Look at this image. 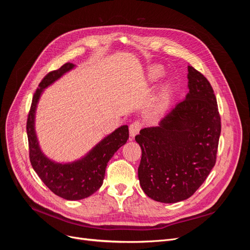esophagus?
I'll return each instance as SVG.
<instances>
[{
	"label": "esophagus",
	"mask_w": 250,
	"mask_h": 250,
	"mask_svg": "<svg viewBox=\"0 0 250 250\" xmlns=\"http://www.w3.org/2000/svg\"><path fill=\"white\" fill-rule=\"evenodd\" d=\"M141 128H142L141 123H139V122L132 123V124L129 126V135H130V138H134L135 135H137V134L140 132Z\"/></svg>",
	"instance_id": "34e87169"
}]
</instances>
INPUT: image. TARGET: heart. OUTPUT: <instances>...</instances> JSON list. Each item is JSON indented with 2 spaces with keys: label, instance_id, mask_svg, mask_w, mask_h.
Masks as SVG:
<instances>
[{
  "label": "heart",
  "instance_id": "1",
  "mask_svg": "<svg viewBox=\"0 0 250 250\" xmlns=\"http://www.w3.org/2000/svg\"><path fill=\"white\" fill-rule=\"evenodd\" d=\"M164 75V71L162 67L160 66H151L148 69L147 73H146V80L149 83H154L156 82L158 79H160ZM173 95V84L172 82L167 80L165 81L163 84L161 85L160 89L156 94V98H155V104L157 108H165L166 106H168L171 98Z\"/></svg>",
  "mask_w": 250,
  "mask_h": 250
}]
</instances>
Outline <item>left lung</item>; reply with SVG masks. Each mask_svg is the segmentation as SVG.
<instances>
[{"label": "left lung", "mask_w": 250, "mask_h": 250, "mask_svg": "<svg viewBox=\"0 0 250 250\" xmlns=\"http://www.w3.org/2000/svg\"><path fill=\"white\" fill-rule=\"evenodd\" d=\"M184 101L166 113L157 126L144 128L138 170L142 190L158 202L175 203L198 190L216 163L221 132L217 100L208 79L188 66Z\"/></svg>", "instance_id": "8db88e82"}]
</instances>
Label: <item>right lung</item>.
Wrapping results in <instances>:
<instances>
[{
	"label": "right lung",
	"mask_w": 250,
	"mask_h": 250,
	"mask_svg": "<svg viewBox=\"0 0 250 250\" xmlns=\"http://www.w3.org/2000/svg\"><path fill=\"white\" fill-rule=\"evenodd\" d=\"M75 67L76 65L73 63H65L42 79L34 94L27 121L30 162L32 167L53 193L66 200L84 199L99 190L109 160L129 138L128 126L122 125L97 143L84 155L73 162H56L44 154L35 129L37 105L44 89Z\"/></svg>",
	"instance_id": "add662e5"
}]
</instances>
